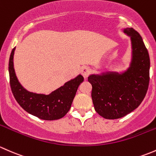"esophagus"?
<instances>
[{"label": "esophagus", "mask_w": 156, "mask_h": 156, "mask_svg": "<svg viewBox=\"0 0 156 156\" xmlns=\"http://www.w3.org/2000/svg\"><path fill=\"white\" fill-rule=\"evenodd\" d=\"M90 72H91V70H90V68H89V67H83L81 70L82 75H83L85 78L88 77V76L89 75Z\"/></svg>", "instance_id": "1"}]
</instances>
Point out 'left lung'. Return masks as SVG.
I'll return each mask as SVG.
<instances>
[{"instance_id": "left-lung-1", "label": "left lung", "mask_w": 156, "mask_h": 156, "mask_svg": "<svg viewBox=\"0 0 156 156\" xmlns=\"http://www.w3.org/2000/svg\"><path fill=\"white\" fill-rule=\"evenodd\" d=\"M124 32L131 36L132 43L131 67L122 74L107 73L88 77L92 86L94 110L107 119L122 118L137 108L150 83V55L142 37L132 28H126Z\"/></svg>"}]
</instances>
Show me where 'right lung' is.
<instances>
[{"label":"right lung","mask_w":156,"mask_h":156,"mask_svg":"<svg viewBox=\"0 0 156 156\" xmlns=\"http://www.w3.org/2000/svg\"><path fill=\"white\" fill-rule=\"evenodd\" d=\"M14 50L9 60V84L18 104L25 111L41 119L55 120L65 116L71 107L79 86L84 80L83 76L79 75L49 95L29 92L21 86L16 76L12 61Z\"/></svg>","instance_id":"right-lung-1"}]
</instances>
